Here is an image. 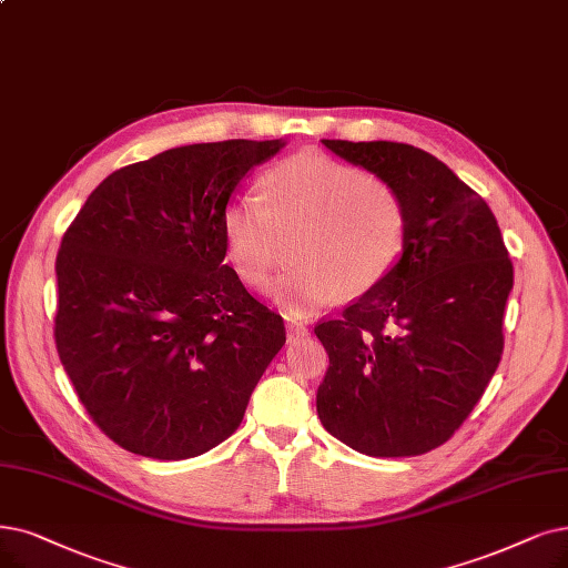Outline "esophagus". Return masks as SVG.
<instances>
[{
  "instance_id": "esophagus-1",
  "label": "esophagus",
  "mask_w": 568,
  "mask_h": 568,
  "mask_svg": "<svg viewBox=\"0 0 568 568\" xmlns=\"http://www.w3.org/2000/svg\"><path fill=\"white\" fill-rule=\"evenodd\" d=\"M286 333H288V339L303 337V335H307V326L301 324V322H288V324H286Z\"/></svg>"
}]
</instances>
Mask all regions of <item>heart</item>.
Returning a JSON list of instances; mask_svg holds the SVG:
<instances>
[{
    "label": "heart",
    "instance_id": "1",
    "mask_svg": "<svg viewBox=\"0 0 568 568\" xmlns=\"http://www.w3.org/2000/svg\"><path fill=\"white\" fill-rule=\"evenodd\" d=\"M263 197L237 193L225 202V256L246 284H261L282 256L296 258L270 284L288 314L328 305L339 291L366 293L398 267L407 246V212L398 191L371 172L301 151L270 168Z\"/></svg>",
    "mask_w": 568,
    "mask_h": 568
}]
</instances>
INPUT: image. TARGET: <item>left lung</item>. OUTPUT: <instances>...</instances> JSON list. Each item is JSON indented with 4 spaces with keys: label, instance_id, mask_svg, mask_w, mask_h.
Masks as SVG:
<instances>
[{
    "label": "left lung",
    "instance_id": "8db88e82",
    "mask_svg": "<svg viewBox=\"0 0 568 568\" xmlns=\"http://www.w3.org/2000/svg\"><path fill=\"white\" fill-rule=\"evenodd\" d=\"M324 144L398 191L407 246L387 280L316 324L331 361L316 413L361 455L417 457L455 436L498 368L513 263L487 202L436 155Z\"/></svg>",
    "mask_w": 568,
    "mask_h": 568
}]
</instances>
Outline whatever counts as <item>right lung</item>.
<instances>
[{
  "mask_svg": "<svg viewBox=\"0 0 568 568\" xmlns=\"http://www.w3.org/2000/svg\"><path fill=\"white\" fill-rule=\"evenodd\" d=\"M282 140L189 144L109 174L67 229L55 347L113 443L179 462L233 436L282 316L223 265L221 214Z\"/></svg>",
  "mask_w": 568,
  "mask_h": 568,
  "instance_id": "obj_1",
  "label": "right lung"
}]
</instances>
